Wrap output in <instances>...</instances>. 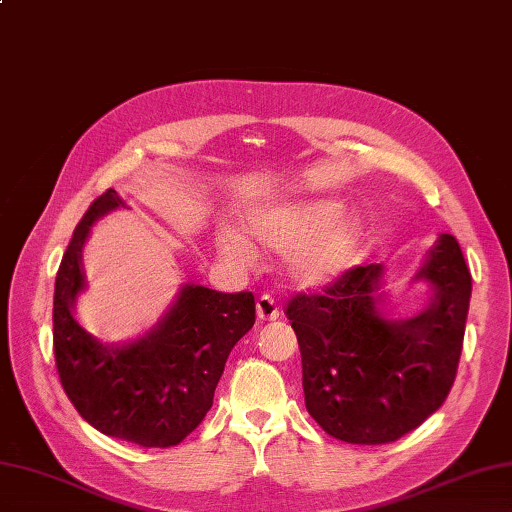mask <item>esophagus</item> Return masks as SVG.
<instances>
[{
	"label": "esophagus",
	"mask_w": 512,
	"mask_h": 512,
	"mask_svg": "<svg viewBox=\"0 0 512 512\" xmlns=\"http://www.w3.org/2000/svg\"><path fill=\"white\" fill-rule=\"evenodd\" d=\"M256 315L260 321H273L280 317V308L276 306V302H273L269 295H263V297H258V302H256Z\"/></svg>",
	"instance_id": "esophagus-1"
}]
</instances>
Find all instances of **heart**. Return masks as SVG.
Returning <instances> with one entry per match:
<instances>
[{
    "label": "heart",
    "mask_w": 512,
    "mask_h": 512,
    "mask_svg": "<svg viewBox=\"0 0 512 512\" xmlns=\"http://www.w3.org/2000/svg\"><path fill=\"white\" fill-rule=\"evenodd\" d=\"M249 241L269 252L289 254L286 273L299 289H323L352 269L365 243V223L334 197H295L254 206L239 219ZM217 249L234 265H252L256 252L239 232L217 234Z\"/></svg>",
    "instance_id": "obj_1"
}]
</instances>
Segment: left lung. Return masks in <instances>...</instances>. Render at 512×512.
Masks as SVG:
<instances>
[{"instance_id": "obj_1", "label": "left lung", "mask_w": 512, "mask_h": 512, "mask_svg": "<svg viewBox=\"0 0 512 512\" xmlns=\"http://www.w3.org/2000/svg\"><path fill=\"white\" fill-rule=\"evenodd\" d=\"M384 273L380 263L352 269L286 308L308 413L345 443H391L415 430L445 402L463 350L471 273L452 234H439L410 278L428 286L419 313L393 317Z\"/></svg>"}]
</instances>
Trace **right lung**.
Wrapping results in <instances>:
<instances>
[{
  "label": "right lung",
  "mask_w": 512,
  "mask_h": 512,
  "mask_svg": "<svg viewBox=\"0 0 512 512\" xmlns=\"http://www.w3.org/2000/svg\"><path fill=\"white\" fill-rule=\"evenodd\" d=\"M128 208L115 189L97 197L60 260L54 286V356L62 389L102 434L143 447L186 439L213 406L232 347L252 330V293H219L184 282L165 313L143 334L108 343L76 315L86 291L82 249L95 223Z\"/></svg>",
  "instance_id": "right-lung-1"
}]
</instances>
